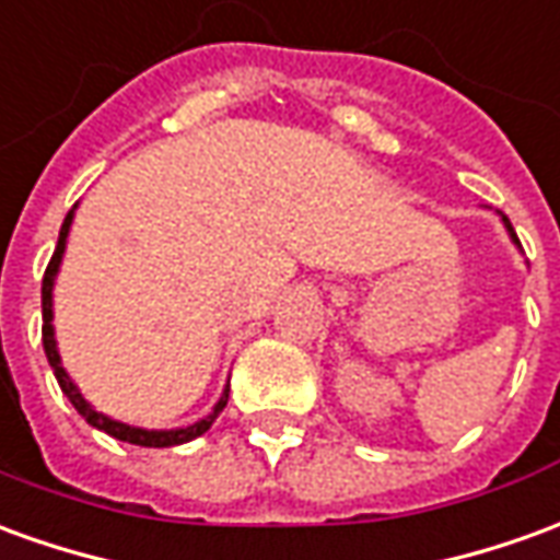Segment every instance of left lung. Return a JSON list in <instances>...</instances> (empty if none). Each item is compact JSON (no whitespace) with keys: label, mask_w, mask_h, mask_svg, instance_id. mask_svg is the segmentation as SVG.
I'll return each instance as SVG.
<instances>
[{"label":"left lung","mask_w":560,"mask_h":560,"mask_svg":"<svg viewBox=\"0 0 560 560\" xmlns=\"http://www.w3.org/2000/svg\"><path fill=\"white\" fill-rule=\"evenodd\" d=\"M500 218H503V226H506V233H510V240L515 242V245H518V248H522V242H518V236H515V230H512L510 218H506V214H500Z\"/></svg>","instance_id":"8db88e82"}]
</instances>
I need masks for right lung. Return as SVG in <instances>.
Wrapping results in <instances>:
<instances>
[{
	"label": "right lung",
	"mask_w": 560,
	"mask_h": 560,
	"mask_svg": "<svg viewBox=\"0 0 560 560\" xmlns=\"http://www.w3.org/2000/svg\"><path fill=\"white\" fill-rule=\"evenodd\" d=\"M75 209L72 206V212L66 214V221L60 226V240H57V252L50 257L48 269H45V279H42V342H45V354H48V363L54 375H57V382H60L62 394L69 397V402L78 409V416L84 418L88 424H93L96 430H105L108 436H115L120 443H132V445H144V448H170V445H182L190 443V440H197L202 436L206 430L212 428L214 418L224 412L226 397H230V385L221 394V400L214 402L212 412L209 416H202L194 424H187V428H172V430H144V428H132V424H124V421H115V418L103 416V412H96L88 400H84V394L78 390V385L69 378L66 373V366L60 361V348H57V336H54V281H57V272H60L62 264V254H66V240H69V230H72V218H75Z\"/></svg>",
	"instance_id": "obj_1"
}]
</instances>
